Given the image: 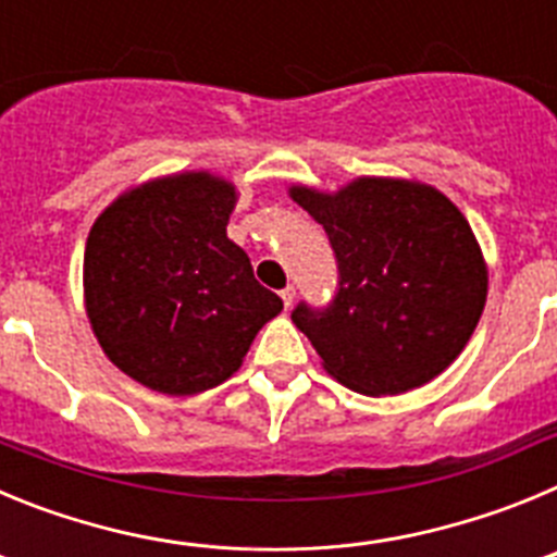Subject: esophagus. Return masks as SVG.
<instances>
[{
    "instance_id": "obj_1",
    "label": "esophagus",
    "mask_w": 557,
    "mask_h": 557,
    "mask_svg": "<svg viewBox=\"0 0 557 557\" xmlns=\"http://www.w3.org/2000/svg\"><path fill=\"white\" fill-rule=\"evenodd\" d=\"M293 298H295V287H284L282 289V301H284V307H293Z\"/></svg>"
}]
</instances>
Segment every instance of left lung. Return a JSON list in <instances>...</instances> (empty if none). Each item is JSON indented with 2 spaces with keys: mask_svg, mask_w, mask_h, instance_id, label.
<instances>
[{
  "mask_svg": "<svg viewBox=\"0 0 557 557\" xmlns=\"http://www.w3.org/2000/svg\"><path fill=\"white\" fill-rule=\"evenodd\" d=\"M337 259L332 304H298L293 323L339 385L398 396L426 385L474 334L488 270L469 220L435 186L357 178L334 195L293 186Z\"/></svg>",
  "mask_w": 557,
  "mask_h": 557,
  "instance_id": "1",
  "label": "left lung"
}]
</instances>
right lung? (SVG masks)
Masks as SVG:
<instances>
[{"mask_svg": "<svg viewBox=\"0 0 557 557\" xmlns=\"http://www.w3.org/2000/svg\"><path fill=\"white\" fill-rule=\"evenodd\" d=\"M236 189L178 172L125 191L91 225L86 312L113 366L150 391L195 396L243 366L282 298L225 234Z\"/></svg>", "mask_w": 557, "mask_h": 557, "instance_id": "1", "label": "right lung"}]
</instances>
